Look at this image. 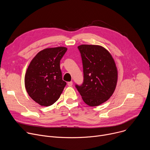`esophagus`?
<instances>
[{"instance_id":"obj_1","label":"esophagus","mask_w":150,"mask_h":150,"mask_svg":"<svg viewBox=\"0 0 150 150\" xmlns=\"http://www.w3.org/2000/svg\"><path fill=\"white\" fill-rule=\"evenodd\" d=\"M72 84H73V82L72 81H70V82H68V85L69 87H71L72 85Z\"/></svg>"}]
</instances>
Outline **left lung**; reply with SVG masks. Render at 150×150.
Returning a JSON list of instances; mask_svg holds the SVG:
<instances>
[{"label":"left lung","mask_w":150,"mask_h":150,"mask_svg":"<svg viewBox=\"0 0 150 150\" xmlns=\"http://www.w3.org/2000/svg\"><path fill=\"white\" fill-rule=\"evenodd\" d=\"M82 58L83 80L75 85L83 101L90 106H97L108 100L115 91L117 71L110 53L97 45L78 47Z\"/></svg>","instance_id":"left-lung-1"}]
</instances>
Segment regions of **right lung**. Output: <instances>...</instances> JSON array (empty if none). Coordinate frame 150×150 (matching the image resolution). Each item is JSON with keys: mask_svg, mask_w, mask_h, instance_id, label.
I'll return each instance as SVG.
<instances>
[{"mask_svg": "<svg viewBox=\"0 0 150 150\" xmlns=\"http://www.w3.org/2000/svg\"><path fill=\"white\" fill-rule=\"evenodd\" d=\"M67 48H48L38 52L30 63L25 86L30 97L41 105L49 106L60 97L67 82L63 81L60 62Z\"/></svg>", "mask_w": 150, "mask_h": 150, "instance_id": "obj_1", "label": "right lung"}]
</instances>
